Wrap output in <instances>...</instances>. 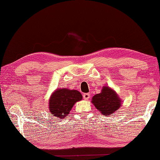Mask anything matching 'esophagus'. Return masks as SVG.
<instances>
[{"mask_svg": "<svg viewBox=\"0 0 160 160\" xmlns=\"http://www.w3.org/2000/svg\"><path fill=\"white\" fill-rule=\"evenodd\" d=\"M90 97V93H84L83 94V98L85 100H88Z\"/></svg>", "mask_w": 160, "mask_h": 160, "instance_id": "esophagus-1", "label": "esophagus"}]
</instances>
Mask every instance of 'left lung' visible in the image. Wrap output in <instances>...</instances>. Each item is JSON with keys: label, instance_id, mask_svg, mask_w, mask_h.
<instances>
[{"label": "left lung", "instance_id": "8db88e82", "mask_svg": "<svg viewBox=\"0 0 160 160\" xmlns=\"http://www.w3.org/2000/svg\"><path fill=\"white\" fill-rule=\"evenodd\" d=\"M92 103L104 116L111 115L121 106V101L116 92L107 86L103 88L101 92L92 97Z\"/></svg>", "mask_w": 160, "mask_h": 160}]
</instances>
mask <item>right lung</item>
Wrapping results in <instances>:
<instances>
[{
  "label": "right lung",
  "instance_id": "1",
  "mask_svg": "<svg viewBox=\"0 0 160 160\" xmlns=\"http://www.w3.org/2000/svg\"><path fill=\"white\" fill-rule=\"evenodd\" d=\"M82 99V94L78 90L67 88L57 89L50 97L49 111L56 117L65 118L72 110L74 104Z\"/></svg>",
  "mask_w": 160,
  "mask_h": 160
}]
</instances>
